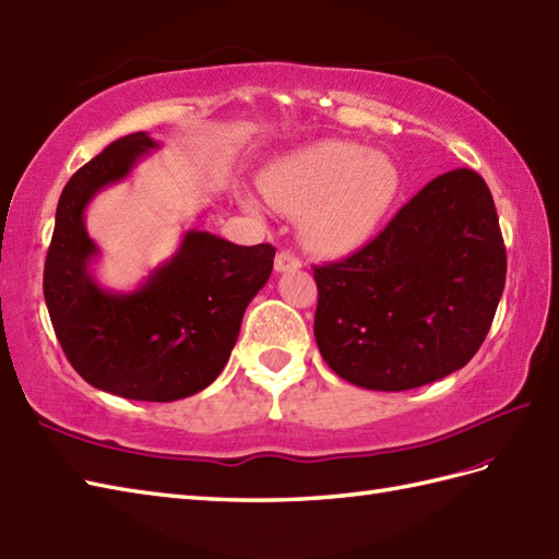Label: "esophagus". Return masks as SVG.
<instances>
[{"label":"esophagus","instance_id":"34e87169","mask_svg":"<svg viewBox=\"0 0 559 559\" xmlns=\"http://www.w3.org/2000/svg\"><path fill=\"white\" fill-rule=\"evenodd\" d=\"M301 267V258L294 255L292 251H280L277 258H275V270L277 272H289V270H296Z\"/></svg>","mask_w":559,"mask_h":559}]
</instances>
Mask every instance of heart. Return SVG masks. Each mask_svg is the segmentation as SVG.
Here are the masks:
<instances>
[{"label": "heart", "instance_id": "heart-1", "mask_svg": "<svg viewBox=\"0 0 559 559\" xmlns=\"http://www.w3.org/2000/svg\"><path fill=\"white\" fill-rule=\"evenodd\" d=\"M263 189L272 205L301 215L316 251L337 255L378 227L400 189V177L390 159L364 145L318 141L280 159Z\"/></svg>", "mask_w": 559, "mask_h": 559}]
</instances>
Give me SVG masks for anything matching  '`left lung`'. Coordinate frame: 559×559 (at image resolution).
I'll use <instances>...</instances> for the list:
<instances>
[{"label": "left lung", "mask_w": 559, "mask_h": 559, "mask_svg": "<svg viewBox=\"0 0 559 559\" xmlns=\"http://www.w3.org/2000/svg\"><path fill=\"white\" fill-rule=\"evenodd\" d=\"M504 275L488 183L474 169H452L424 186L361 251L313 267L320 356L366 390L436 382L480 349Z\"/></svg>", "instance_id": "obj_1"}]
</instances>
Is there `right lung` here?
<instances>
[{"label": "right lung", "instance_id": "obj_1", "mask_svg": "<svg viewBox=\"0 0 559 559\" xmlns=\"http://www.w3.org/2000/svg\"><path fill=\"white\" fill-rule=\"evenodd\" d=\"M159 147L145 131L123 135L83 165L59 195L43 292L57 340L93 388L139 402H175L205 390L237 344L246 306L265 287L275 248L237 246L191 229L139 289L95 282L97 246L83 213L105 186Z\"/></svg>", "mask_w": 559, "mask_h": 559}]
</instances>
